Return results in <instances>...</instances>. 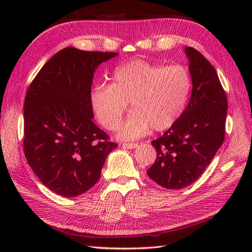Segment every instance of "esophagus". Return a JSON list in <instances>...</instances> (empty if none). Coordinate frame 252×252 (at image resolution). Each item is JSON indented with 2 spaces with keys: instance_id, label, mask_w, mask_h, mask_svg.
I'll use <instances>...</instances> for the list:
<instances>
[{
  "instance_id": "1",
  "label": "esophagus",
  "mask_w": 252,
  "mask_h": 252,
  "mask_svg": "<svg viewBox=\"0 0 252 252\" xmlns=\"http://www.w3.org/2000/svg\"><path fill=\"white\" fill-rule=\"evenodd\" d=\"M122 145H123V147L128 149H134L139 146L138 143H123Z\"/></svg>"
}]
</instances>
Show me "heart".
Returning a JSON list of instances; mask_svg holds the SVG:
<instances>
[{
  "instance_id": "obj_1",
  "label": "heart",
  "mask_w": 252,
  "mask_h": 252,
  "mask_svg": "<svg viewBox=\"0 0 252 252\" xmlns=\"http://www.w3.org/2000/svg\"><path fill=\"white\" fill-rule=\"evenodd\" d=\"M191 88V73L185 65L134 60L114 70L110 85L101 84L94 88L91 104L101 123L114 130L130 102L132 112L119 136L133 140L150 127L156 131L170 128L184 112Z\"/></svg>"
}]
</instances>
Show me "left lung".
Instances as JSON below:
<instances>
[{
    "mask_svg": "<svg viewBox=\"0 0 252 252\" xmlns=\"http://www.w3.org/2000/svg\"><path fill=\"white\" fill-rule=\"evenodd\" d=\"M192 93L180 119L151 144L157 150L147 174L167 189H182L201 177L225 138L227 98L209 61L192 47L185 49Z\"/></svg>",
    "mask_w": 252,
    "mask_h": 252,
    "instance_id": "obj_1",
    "label": "left lung"
}]
</instances>
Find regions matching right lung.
Masks as SVG:
<instances>
[{
    "label": "right lung",
    "instance_id": "obj_1",
    "mask_svg": "<svg viewBox=\"0 0 252 252\" xmlns=\"http://www.w3.org/2000/svg\"><path fill=\"white\" fill-rule=\"evenodd\" d=\"M118 55L66 47L47 61L27 90L24 154L36 177L59 195L86 192L118 147L94 123L91 104L96 67Z\"/></svg>",
    "mask_w": 252,
    "mask_h": 252
}]
</instances>
